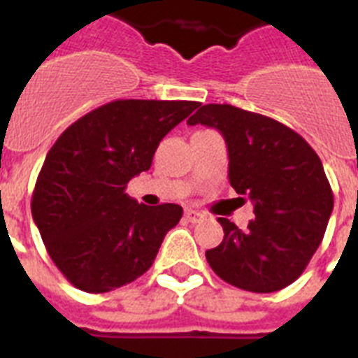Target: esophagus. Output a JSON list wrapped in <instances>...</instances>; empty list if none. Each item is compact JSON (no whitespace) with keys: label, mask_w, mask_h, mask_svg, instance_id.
<instances>
[{"label":"esophagus","mask_w":358,"mask_h":358,"mask_svg":"<svg viewBox=\"0 0 358 358\" xmlns=\"http://www.w3.org/2000/svg\"><path fill=\"white\" fill-rule=\"evenodd\" d=\"M185 220L191 223H200L203 220V214L198 213V210H192V209H185Z\"/></svg>","instance_id":"34e87169"}]
</instances>
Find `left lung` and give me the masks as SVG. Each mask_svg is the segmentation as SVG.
Listing matches in <instances>:
<instances>
[{
  "label": "left lung",
  "instance_id": "obj_1",
  "mask_svg": "<svg viewBox=\"0 0 358 358\" xmlns=\"http://www.w3.org/2000/svg\"><path fill=\"white\" fill-rule=\"evenodd\" d=\"M217 129L229 149V182L254 203L241 231L217 217L223 241L205 252L210 268L232 287L270 294L304 272L334 210L321 158L303 136L265 115L231 104H205L187 120Z\"/></svg>",
  "mask_w": 358,
  "mask_h": 358
}]
</instances>
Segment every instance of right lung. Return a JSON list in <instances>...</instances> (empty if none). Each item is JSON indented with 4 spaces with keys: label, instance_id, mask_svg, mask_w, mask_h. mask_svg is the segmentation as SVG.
<instances>
[{
    "label": "right lung",
    "instance_id": "1",
    "mask_svg": "<svg viewBox=\"0 0 358 358\" xmlns=\"http://www.w3.org/2000/svg\"><path fill=\"white\" fill-rule=\"evenodd\" d=\"M198 106L108 102L71 124L52 145L34 189L32 216L50 257L73 287L104 294L151 268L183 209L136 203L126 194L127 182L151 167L162 138Z\"/></svg>",
    "mask_w": 358,
    "mask_h": 358
}]
</instances>
